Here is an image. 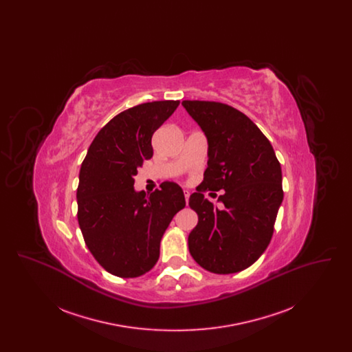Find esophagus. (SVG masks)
Wrapping results in <instances>:
<instances>
[{"instance_id": "1", "label": "esophagus", "mask_w": 352, "mask_h": 352, "mask_svg": "<svg viewBox=\"0 0 352 352\" xmlns=\"http://www.w3.org/2000/svg\"><path fill=\"white\" fill-rule=\"evenodd\" d=\"M184 201H186V203L188 201V198H190V192L187 191V190H184Z\"/></svg>"}]
</instances>
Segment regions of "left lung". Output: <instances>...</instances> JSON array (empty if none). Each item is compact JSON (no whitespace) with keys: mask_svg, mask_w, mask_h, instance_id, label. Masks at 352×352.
<instances>
[{"mask_svg":"<svg viewBox=\"0 0 352 352\" xmlns=\"http://www.w3.org/2000/svg\"><path fill=\"white\" fill-rule=\"evenodd\" d=\"M208 140V168L188 206L198 215L188 251L201 268L241 272L264 253L284 199L281 165L268 138L234 107L208 100L182 101ZM224 189L220 205L202 192Z\"/></svg>","mask_w":352,"mask_h":352,"instance_id":"left-lung-1","label":"left lung"}]
</instances>
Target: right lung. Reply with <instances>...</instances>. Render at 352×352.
Returning a JSON list of instances; mask_svg holds the SVG:
<instances>
[{
	"label": "right lung",
	"mask_w": 352,
	"mask_h": 352,
	"mask_svg": "<svg viewBox=\"0 0 352 352\" xmlns=\"http://www.w3.org/2000/svg\"><path fill=\"white\" fill-rule=\"evenodd\" d=\"M178 105L149 101L118 113L96 134L82 162L76 198L85 245L121 278L140 277L155 265L162 234L186 206L174 182L161 184L149 197L133 188L137 170L153 157V133Z\"/></svg>",
	"instance_id": "right-lung-1"
}]
</instances>
